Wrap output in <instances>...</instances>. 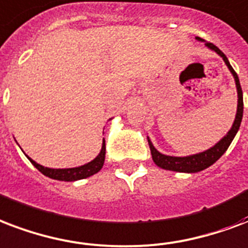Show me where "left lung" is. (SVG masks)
I'll return each mask as SVG.
<instances>
[{"mask_svg":"<svg viewBox=\"0 0 248 248\" xmlns=\"http://www.w3.org/2000/svg\"><path fill=\"white\" fill-rule=\"evenodd\" d=\"M196 40L204 43V45L207 46L208 49H211L212 52H216L218 56L224 60L225 65L228 66V69L232 73L234 78V82H235V87H237V96H238V104H237V113H235V118H234V122L232 124V127L224 137L221 138L220 140L217 141L216 144L212 145L211 148L205 149L203 152H199V154L188 155V156H169V155L161 154L160 151L155 148L154 143L151 141L149 137H147L148 139L149 149H151V155H152V160L158 168L165 170H171V171H178V173H198V171H202V170L207 169L211 165H213L215 162L218 160V158L222 156V155L226 152V149L229 148V145L232 144L234 137L237 135L238 130H239V126H241L242 117H243V93H242L241 83H239V78H238L237 73L234 71V69L230 65L229 60L226 58L224 53L221 52L220 49L217 48L216 45L211 44V43H207L203 39L200 37H196Z\"/></svg>","mask_w":248,"mask_h":248,"instance_id":"8db88e82","label":"left lung"}]
</instances>
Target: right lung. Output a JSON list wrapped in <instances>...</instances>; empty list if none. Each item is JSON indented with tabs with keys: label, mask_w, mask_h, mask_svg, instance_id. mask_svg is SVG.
<instances>
[{
	"label": "right lung",
	"mask_w": 248,
	"mask_h": 248,
	"mask_svg": "<svg viewBox=\"0 0 248 248\" xmlns=\"http://www.w3.org/2000/svg\"><path fill=\"white\" fill-rule=\"evenodd\" d=\"M111 120V118H110ZM24 154V152H23ZM26 155V154H24ZM26 157L31 161V164L35 166L36 169L41 171L43 174L49 177V178L56 179V181H65V182H74V181H79V179L88 178L91 175L96 174L97 171L101 170L105 161V139H103V145L100 149L99 155L91 160L90 162H87L84 165L75 166V168H63V169H53V168H46L40 164H37L35 160H32L30 156L26 155Z\"/></svg>",
	"instance_id": "right-lung-1"
}]
</instances>
